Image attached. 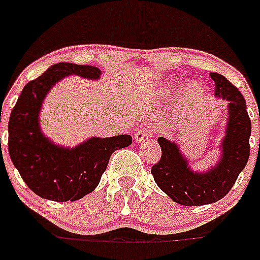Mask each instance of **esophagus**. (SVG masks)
I'll use <instances>...</instances> for the list:
<instances>
[{
	"mask_svg": "<svg viewBox=\"0 0 260 260\" xmlns=\"http://www.w3.org/2000/svg\"><path fill=\"white\" fill-rule=\"evenodd\" d=\"M151 136V128L150 127H143L141 128L140 132H137L136 134V142H143V141L146 140L147 137Z\"/></svg>",
	"mask_w": 260,
	"mask_h": 260,
	"instance_id": "34e87169",
	"label": "esophagus"
}]
</instances>
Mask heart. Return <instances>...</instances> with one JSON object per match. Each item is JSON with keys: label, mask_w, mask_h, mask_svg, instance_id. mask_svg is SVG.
<instances>
[{"label": "heart", "mask_w": 260, "mask_h": 260, "mask_svg": "<svg viewBox=\"0 0 260 260\" xmlns=\"http://www.w3.org/2000/svg\"><path fill=\"white\" fill-rule=\"evenodd\" d=\"M174 88L176 86L173 84V82L166 83L165 86L161 87V90H159V95L162 98L169 96L174 92ZM203 90H201L200 84H197V83H190L188 86L185 87V90H184V99L185 101H196L197 98L200 96Z\"/></svg>", "instance_id": "b5f03b06"}]
</instances>
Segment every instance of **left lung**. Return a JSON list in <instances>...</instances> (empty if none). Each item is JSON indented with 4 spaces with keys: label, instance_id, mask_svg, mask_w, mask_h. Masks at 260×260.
Returning a JSON list of instances; mask_svg holds the SVG:
<instances>
[{
    "label": "left lung",
    "instance_id": "1",
    "mask_svg": "<svg viewBox=\"0 0 260 260\" xmlns=\"http://www.w3.org/2000/svg\"><path fill=\"white\" fill-rule=\"evenodd\" d=\"M215 96L228 102L227 123L220 141L219 161L207 170H193L180 145L159 137L162 150L159 162L151 168L155 184L173 201L186 207L212 204L223 199L250 157L251 120L240 91L223 75L211 72Z\"/></svg>",
    "mask_w": 260,
    "mask_h": 260
}]
</instances>
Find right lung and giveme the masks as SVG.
Returning <instances> with one entry per match:
<instances>
[{"mask_svg": "<svg viewBox=\"0 0 260 260\" xmlns=\"http://www.w3.org/2000/svg\"><path fill=\"white\" fill-rule=\"evenodd\" d=\"M76 75L99 80L102 71L92 66L57 63L22 88L8 124L9 155L24 182L37 196L66 203L91 193L101 181L114 151L132 145V136L91 137L76 146H63L41 130L40 113L56 83Z\"/></svg>", "mask_w": 260, "mask_h": 260, "instance_id": "add662e5", "label": "right lung"}]
</instances>
